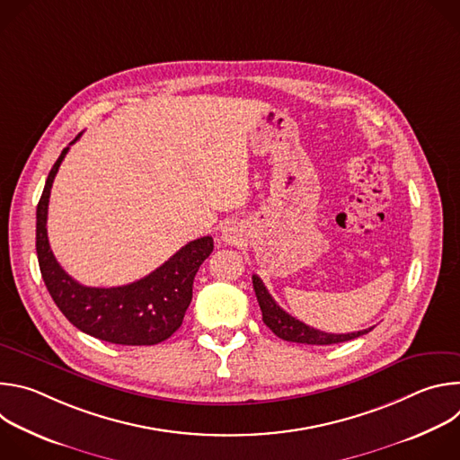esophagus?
<instances>
[{
	"label": "esophagus",
	"instance_id": "1",
	"mask_svg": "<svg viewBox=\"0 0 460 460\" xmlns=\"http://www.w3.org/2000/svg\"><path fill=\"white\" fill-rule=\"evenodd\" d=\"M222 236H224L226 242H236V231L234 229H224Z\"/></svg>",
	"mask_w": 460,
	"mask_h": 460
}]
</instances>
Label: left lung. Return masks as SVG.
<instances>
[{"label": "left lung", "instance_id": "left-lung-1", "mask_svg": "<svg viewBox=\"0 0 460 460\" xmlns=\"http://www.w3.org/2000/svg\"><path fill=\"white\" fill-rule=\"evenodd\" d=\"M252 288L256 293V300L258 305L261 309V320L270 327V330L282 341L288 342H296V344H313V346H330V344H339V342H348L353 341L360 335L369 333L373 327L364 332H357V333H325L320 330H314V327H309L307 323L296 320L295 316H291L289 313H286L275 300L273 296L268 293L264 282H261L256 275H252Z\"/></svg>", "mask_w": 460, "mask_h": 460}]
</instances>
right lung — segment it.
<instances>
[{
    "label": "right lung",
    "instance_id": "obj_1",
    "mask_svg": "<svg viewBox=\"0 0 460 460\" xmlns=\"http://www.w3.org/2000/svg\"><path fill=\"white\" fill-rule=\"evenodd\" d=\"M80 135L71 142V146ZM52 165L36 209V252L43 282L58 305L80 332L119 346H153L167 341L183 322L192 298V282L213 252V238L202 236L176 251L165 264L127 286L87 288L61 270L47 236V209L54 176L67 155Z\"/></svg>",
    "mask_w": 460,
    "mask_h": 460
}]
</instances>
